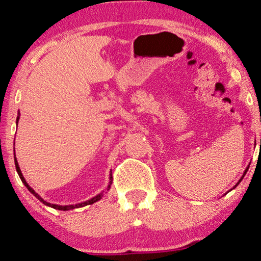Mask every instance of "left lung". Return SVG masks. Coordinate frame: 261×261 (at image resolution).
<instances>
[{"label":"left lung","instance_id":"left-lung-1","mask_svg":"<svg viewBox=\"0 0 261 261\" xmlns=\"http://www.w3.org/2000/svg\"><path fill=\"white\" fill-rule=\"evenodd\" d=\"M248 167H249V166H247V169H246V170H245V172H244V176H242V177H241V179H240V180H239V181H238V184H239V183H240V181H241V180H242V178H244V177H245V174H246V172H247V170H248ZM238 184H237V185H235V187H238ZM235 187H234V188H235Z\"/></svg>","mask_w":261,"mask_h":261}]
</instances>
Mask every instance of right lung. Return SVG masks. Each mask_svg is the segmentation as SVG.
Wrapping results in <instances>:
<instances>
[{
    "instance_id": "right-lung-1",
    "label": "right lung",
    "mask_w": 261,
    "mask_h": 261,
    "mask_svg": "<svg viewBox=\"0 0 261 261\" xmlns=\"http://www.w3.org/2000/svg\"><path fill=\"white\" fill-rule=\"evenodd\" d=\"M19 119H20V116H17L16 117V121H19ZM17 123V122H16ZM15 160V167H16V171H17V173H19V176H20V178H21V180H22V183L26 185V188L28 189V190H30L32 194H33L35 197H37L39 201L40 202H42L44 203L45 205H48V206H52V208H55V209H58V210H64V212H65V210H70V209H74V208H81V206H84V205H89V204H92V203H95V202H97V201H99V199H101V197H102V194H99V195H97L96 196V197H94V198H91V199H89V201H87V202H83V203H80V204H76V205H58V204H51V203H48V202H46V201H44V199H42L40 196H39L37 192H35L33 189H32L30 185L27 184V181H26V179H24L23 178V176H22V173H21V170H20V167H19V164H17V160H16V158L14 159ZM112 181H113V177H112V174H110V181H109V185H108V188H107V190H109L110 189V185H112Z\"/></svg>"
}]
</instances>
